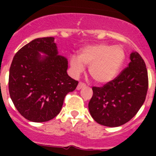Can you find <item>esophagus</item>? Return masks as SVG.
I'll return each instance as SVG.
<instances>
[{
    "instance_id": "34e87169",
    "label": "esophagus",
    "mask_w": 156,
    "mask_h": 156,
    "mask_svg": "<svg viewBox=\"0 0 156 156\" xmlns=\"http://www.w3.org/2000/svg\"><path fill=\"white\" fill-rule=\"evenodd\" d=\"M85 86H86V84H85V83H82V82H80L79 84L77 85L76 89H77V90H80L81 88L84 87Z\"/></svg>"
}]
</instances>
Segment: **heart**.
<instances>
[{"mask_svg":"<svg viewBox=\"0 0 156 156\" xmlns=\"http://www.w3.org/2000/svg\"><path fill=\"white\" fill-rule=\"evenodd\" d=\"M125 60V53L119 46L99 44L82 49L79 57L70 58V66L75 75L84 70V65L89 66V73L98 83H107L115 78Z\"/></svg>","mask_w":156,"mask_h":156,"instance_id":"1","label":"heart"}]
</instances>
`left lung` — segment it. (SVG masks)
Listing matches in <instances>:
<instances>
[{
    "label": "left lung",
    "mask_w": 156,
    "mask_h": 156,
    "mask_svg": "<svg viewBox=\"0 0 156 156\" xmlns=\"http://www.w3.org/2000/svg\"><path fill=\"white\" fill-rule=\"evenodd\" d=\"M116 78L101 87H93L88 108L98 123L116 127L127 122L144 104L148 87L145 63L137 52Z\"/></svg>",
    "instance_id": "8db88e82"
}]
</instances>
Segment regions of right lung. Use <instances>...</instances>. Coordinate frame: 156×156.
I'll list each match as a JSON object with an SVG mask.
<instances>
[{"instance_id": "right-lung-1", "label": "right lung", "mask_w": 156, "mask_h": 156, "mask_svg": "<svg viewBox=\"0 0 156 156\" xmlns=\"http://www.w3.org/2000/svg\"><path fill=\"white\" fill-rule=\"evenodd\" d=\"M67 69V58L58 55L54 37L37 38L23 47L14 56L8 80L11 99L19 113L35 122L55 118L66 95L78 84Z\"/></svg>"}]
</instances>
